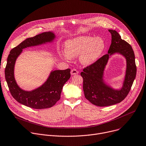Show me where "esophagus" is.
I'll list each match as a JSON object with an SVG mask.
<instances>
[{"label":"esophagus","mask_w":146,"mask_h":146,"mask_svg":"<svg viewBox=\"0 0 146 146\" xmlns=\"http://www.w3.org/2000/svg\"><path fill=\"white\" fill-rule=\"evenodd\" d=\"M78 73V72L77 69H73L71 70V74L72 75H75V74H77Z\"/></svg>","instance_id":"1"}]
</instances>
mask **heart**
Instances as JSON below:
<instances>
[{"label": "heart", "mask_w": 146, "mask_h": 146, "mask_svg": "<svg viewBox=\"0 0 146 146\" xmlns=\"http://www.w3.org/2000/svg\"><path fill=\"white\" fill-rule=\"evenodd\" d=\"M104 48V42L100 37L79 36L66 43L65 53H62V56L69 59L80 55V61L84 65H90L98 60Z\"/></svg>", "instance_id": "1"}]
</instances>
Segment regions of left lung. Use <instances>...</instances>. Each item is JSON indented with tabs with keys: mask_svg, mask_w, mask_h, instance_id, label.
I'll return each instance as SVG.
<instances>
[{
	"mask_svg": "<svg viewBox=\"0 0 146 146\" xmlns=\"http://www.w3.org/2000/svg\"><path fill=\"white\" fill-rule=\"evenodd\" d=\"M112 36L108 53L93 64L84 68L81 76L83 78V90L85 98L92 104L99 107L112 106L122 102L129 93L136 74L133 50L131 46L121 38L115 30H108ZM119 53L126 59L127 68L122 88L115 90L106 84L103 73L109 56Z\"/></svg>",
	"mask_w": 146,
	"mask_h": 146,
	"instance_id": "left-lung-1",
	"label": "left lung"
}]
</instances>
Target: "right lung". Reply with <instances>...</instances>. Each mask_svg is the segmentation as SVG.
Masks as SVG:
<instances>
[{
	"mask_svg": "<svg viewBox=\"0 0 146 146\" xmlns=\"http://www.w3.org/2000/svg\"><path fill=\"white\" fill-rule=\"evenodd\" d=\"M55 37L53 32H44L27 38L10 51L5 68V78L12 96L19 103L31 108L40 110L53 107L60 99L63 86L70 77V69L52 71L42 86L32 91L21 89L15 81L14 74L16 60L22 49L51 42Z\"/></svg>",
	"mask_w": 146,
	"mask_h": 146,
	"instance_id": "add662e5",
	"label": "right lung"
}]
</instances>
